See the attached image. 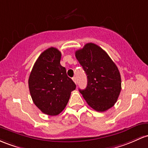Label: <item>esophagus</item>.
<instances>
[{
  "label": "esophagus",
  "instance_id": "obj_1",
  "mask_svg": "<svg viewBox=\"0 0 148 148\" xmlns=\"http://www.w3.org/2000/svg\"><path fill=\"white\" fill-rule=\"evenodd\" d=\"M72 80L74 81V82L75 83V84H77V77H74L72 78Z\"/></svg>",
  "mask_w": 148,
  "mask_h": 148
}]
</instances>
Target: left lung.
Here are the masks:
<instances>
[{
	"mask_svg": "<svg viewBox=\"0 0 148 148\" xmlns=\"http://www.w3.org/2000/svg\"><path fill=\"white\" fill-rule=\"evenodd\" d=\"M75 56L87 75V86L79 91L88 105L98 112L111 108L121 89L117 66L108 53L95 43H86L76 51Z\"/></svg>",
	"mask_w": 148,
	"mask_h": 148,
	"instance_id": "left-lung-1",
	"label": "left lung"
}]
</instances>
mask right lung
I'll use <instances>...</instances> for the list:
<instances>
[{
  "instance_id": "add662e5",
  "label": "right lung",
  "mask_w": 148,
  "mask_h": 148,
  "mask_svg": "<svg viewBox=\"0 0 148 148\" xmlns=\"http://www.w3.org/2000/svg\"><path fill=\"white\" fill-rule=\"evenodd\" d=\"M61 53L50 47L36 61L29 78V88L34 103L40 111L56 116L65 108L76 84L60 64Z\"/></svg>"
}]
</instances>
